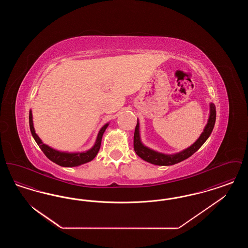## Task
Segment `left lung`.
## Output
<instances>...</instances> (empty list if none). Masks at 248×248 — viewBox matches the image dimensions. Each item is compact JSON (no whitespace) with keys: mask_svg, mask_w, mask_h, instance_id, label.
Segmentation results:
<instances>
[{"mask_svg":"<svg viewBox=\"0 0 248 248\" xmlns=\"http://www.w3.org/2000/svg\"><path fill=\"white\" fill-rule=\"evenodd\" d=\"M216 123V107L211 103L210 104V116L208 119V123L202 133L200 138L193 143L188 149L184 150L183 152L179 154H173V155H165V154L156 153L153 150H150L149 148L145 147L140 138V124L139 122L136 125L135 133H134V150L136 154H138L144 161H147L148 163H151L153 165H172L177 164L179 162H182L186 159H188L195 152H197L202 145L206 141V140L209 138V136L212 133L214 125Z\"/></svg>","mask_w":248,"mask_h":248,"instance_id":"1","label":"left lung"}]
</instances>
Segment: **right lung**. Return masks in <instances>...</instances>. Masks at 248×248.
Wrapping results in <instances>:
<instances>
[{
    "mask_svg": "<svg viewBox=\"0 0 248 248\" xmlns=\"http://www.w3.org/2000/svg\"><path fill=\"white\" fill-rule=\"evenodd\" d=\"M29 121H30V128H31V135H32L33 139L35 140L38 146L40 147V149L43 151V153L46 154V156L47 157L49 160H51L55 164L60 165V166H65V167L77 166V165H83V164L92 161L94 157L96 156V154L100 149L102 136H103L105 130L108 125L107 124L100 129L98 135H97V139H96V141H95L94 147L91 150H89L88 152L81 153V154H66V153H61V152H58L56 150H53L52 148L48 147L47 145H46L42 142L40 138L37 136L35 131H34L31 111H30Z\"/></svg>",
    "mask_w": 248,
    "mask_h": 248,
    "instance_id": "add662e5",
    "label": "right lung"
}]
</instances>
